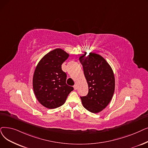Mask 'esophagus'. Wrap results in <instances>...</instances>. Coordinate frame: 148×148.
I'll use <instances>...</instances> for the list:
<instances>
[{
	"label": "esophagus",
	"instance_id": "obj_1",
	"mask_svg": "<svg viewBox=\"0 0 148 148\" xmlns=\"http://www.w3.org/2000/svg\"><path fill=\"white\" fill-rule=\"evenodd\" d=\"M73 87H74V89L75 90H76L77 89V85H74Z\"/></svg>",
	"mask_w": 148,
	"mask_h": 148
}]
</instances>
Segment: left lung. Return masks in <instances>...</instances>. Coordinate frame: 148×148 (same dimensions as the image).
I'll return each instance as SVG.
<instances>
[{
  "instance_id": "8db88e82",
  "label": "left lung",
  "mask_w": 148,
  "mask_h": 148,
  "mask_svg": "<svg viewBox=\"0 0 148 148\" xmlns=\"http://www.w3.org/2000/svg\"><path fill=\"white\" fill-rule=\"evenodd\" d=\"M88 85L87 95L80 97L82 105L92 113H98L111 101L115 90L113 71L106 60L95 53L80 57Z\"/></svg>"
}]
</instances>
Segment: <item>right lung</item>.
Masks as SVG:
<instances>
[{"instance_id": "add662e5", "label": "right lung", "mask_w": 148, "mask_h": 148, "mask_svg": "<svg viewBox=\"0 0 148 148\" xmlns=\"http://www.w3.org/2000/svg\"><path fill=\"white\" fill-rule=\"evenodd\" d=\"M69 54L57 48L45 55L34 71L33 86L40 104L49 109L63 105L68 94L74 89L66 83V74L62 69V63Z\"/></svg>"}]
</instances>
